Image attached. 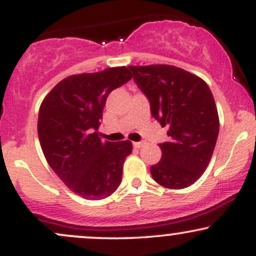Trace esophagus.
<instances>
[{
  "label": "esophagus",
  "mask_w": 256,
  "mask_h": 256,
  "mask_svg": "<svg viewBox=\"0 0 256 256\" xmlns=\"http://www.w3.org/2000/svg\"><path fill=\"white\" fill-rule=\"evenodd\" d=\"M144 144H146V142H134V148L140 149V148H142V146H144Z\"/></svg>",
  "instance_id": "obj_1"
}]
</instances>
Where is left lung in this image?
<instances>
[{"label": "left lung", "mask_w": 256, "mask_h": 256, "mask_svg": "<svg viewBox=\"0 0 256 256\" xmlns=\"http://www.w3.org/2000/svg\"><path fill=\"white\" fill-rule=\"evenodd\" d=\"M137 86L150 104L152 116L168 125L170 142L150 167L154 180L167 189L195 183L212 158L219 134L216 102L204 79L171 64L128 66Z\"/></svg>", "instance_id": "left-lung-1"}]
</instances>
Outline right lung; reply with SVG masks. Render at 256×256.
Wrapping results in <instances>:
<instances>
[{
	"label": "right lung",
	"mask_w": 256,
	"mask_h": 256,
	"mask_svg": "<svg viewBox=\"0 0 256 256\" xmlns=\"http://www.w3.org/2000/svg\"><path fill=\"white\" fill-rule=\"evenodd\" d=\"M132 78L128 67L73 74L52 88L38 113L44 156L73 192L102 200L118 189L132 143L102 142L98 130L108 95Z\"/></svg>",
	"instance_id": "1"
}]
</instances>
